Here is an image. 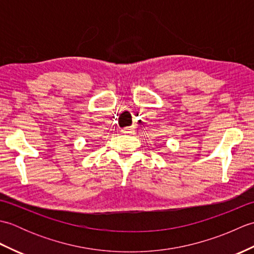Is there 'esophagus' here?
Returning a JSON list of instances; mask_svg holds the SVG:
<instances>
[{"label":"esophagus","instance_id":"1","mask_svg":"<svg viewBox=\"0 0 254 254\" xmlns=\"http://www.w3.org/2000/svg\"><path fill=\"white\" fill-rule=\"evenodd\" d=\"M122 133L123 134H128V133H133L134 132V127H124V128H122Z\"/></svg>","mask_w":254,"mask_h":254}]
</instances>
